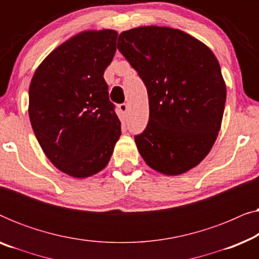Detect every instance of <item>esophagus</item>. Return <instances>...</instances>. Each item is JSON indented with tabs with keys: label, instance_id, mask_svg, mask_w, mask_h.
Segmentation results:
<instances>
[{
	"label": "esophagus",
	"instance_id": "obj_1",
	"mask_svg": "<svg viewBox=\"0 0 259 259\" xmlns=\"http://www.w3.org/2000/svg\"><path fill=\"white\" fill-rule=\"evenodd\" d=\"M119 109L120 111H121V113L123 115H126L127 114V112H128V105L127 104H121L119 106Z\"/></svg>",
	"mask_w": 259,
	"mask_h": 259
}]
</instances>
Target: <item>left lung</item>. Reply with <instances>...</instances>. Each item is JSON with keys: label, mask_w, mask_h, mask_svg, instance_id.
<instances>
[{"label": "left lung", "mask_w": 259, "mask_h": 259, "mask_svg": "<svg viewBox=\"0 0 259 259\" xmlns=\"http://www.w3.org/2000/svg\"><path fill=\"white\" fill-rule=\"evenodd\" d=\"M118 49L147 88L150 119L134 138L145 162L166 176L196 167L213 146L224 114L217 58L185 31L158 26L122 31Z\"/></svg>", "instance_id": "left-lung-1"}]
</instances>
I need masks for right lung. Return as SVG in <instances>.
Here are the masks:
<instances>
[{
    "instance_id": "right-lung-1",
    "label": "right lung",
    "mask_w": 259,
    "mask_h": 259,
    "mask_svg": "<svg viewBox=\"0 0 259 259\" xmlns=\"http://www.w3.org/2000/svg\"><path fill=\"white\" fill-rule=\"evenodd\" d=\"M116 37L112 29L74 35L41 62L30 81L35 137L52 164L74 178L102 171L121 134L104 79Z\"/></svg>"
}]
</instances>
